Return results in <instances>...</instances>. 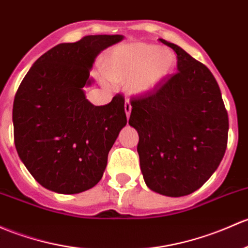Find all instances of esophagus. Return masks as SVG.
<instances>
[{"label": "esophagus", "mask_w": 248, "mask_h": 248, "mask_svg": "<svg viewBox=\"0 0 248 248\" xmlns=\"http://www.w3.org/2000/svg\"><path fill=\"white\" fill-rule=\"evenodd\" d=\"M124 111H126L127 117H129V115H131V111H132V106H131V103H129L128 100H127L126 103H124Z\"/></svg>", "instance_id": "1"}]
</instances>
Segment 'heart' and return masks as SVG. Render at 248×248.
<instances>
[{"instance_id":"heart-1","label":"heart","mask_w":248,"mask_h":248,"mask_svg":"<svg viewBox=\"0 0 248 248\" xmlns=\"http://www.w3.org/2000/svg\"><path fill=\"white\" fill-rule=\"evenodd\" d=\"M174 62L170 49L150 44H129L113 49L107 64L108 77L114 82H129L134 93H146L170 76Z\"/></svg>"}]
</instances>
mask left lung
I'll return each mask as SVG.
<instances>
[{
	"mask_svg": "<svg viewBox=\"0 0 248 248\" xmlns=\"http://www.w3.org/2000/svg\"><path fill=\"white\" fill-rule=\"evenodd\" d=\"M177 54L176 74L150 93L133 96L129 124L146 186L181 197L200 189L220 165L228 140V114L207 66L183 48L159 39Z\"/></svg>",
	"mask_w": 248,
	"mask_h": 248,
	"instance_id": "obj_1",
	"label": "left lung"
}]
</instances>
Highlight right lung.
I'll list each match as a JSON object with an SVG mask.
<instances>
[{"label":"right lung","instance_id":"right-lung-1","mask_svg":"<svg viewBox=\"0 0 248 248\" xmlns=\"http://www.w3.org/2000/svg\"><path fill=\"white\" fill-rule=\"evenodd\" d=\"M122 35H87L59 44L36 61L13 104L17 155L34 179L58 194H78L101 181L108 153L126 126L124 97L93 106L83 88L97 54Z\"/></svg>","mask_w":248,"mask_h":248}]
</instances>
